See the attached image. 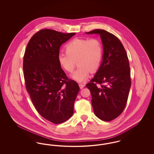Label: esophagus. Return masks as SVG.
<instances>
[{"label": "esophagus", "mask_w": 154, "mask_h": 154, "mask_svg": "<svg viewBox=\"0 0 154 154\" xmlns=\"http://www.w3.org/2000/svg\"><path fill=\"white\" fill-rule=\"evenodd\" d=\"M79 86H80V89H82V88H84V87H85V85L84 84H79Z\"/></svg>", "instance_id": "34e87169"}]
</instances>
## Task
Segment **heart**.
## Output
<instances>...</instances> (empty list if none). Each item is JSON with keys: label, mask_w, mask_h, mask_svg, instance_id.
<instances>
[{"label": "heart", "mask_w": 154, "mask_h": 154, "mask_svg": "<svg viewBox=\"0 0 154 154\" xmlns=\"http://www.w3.org/2000/svg\"><path fill=\"white\" fill-rule=\"evenodd\" d=\"M66 53L59 54V64L65 71L71 73L72 77L79 82L86 80L90 72H96L100 66L103 55L101 41L97 38H75L70 41L65 47Z\"/></svg>", "instance_id": "b5f03b06"}]
</instances>
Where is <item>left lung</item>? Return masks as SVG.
Listing matches in <instances>:
<instances>
[{
	"label": "left lung",
	"mask_w": 154,
	"mask_h": 154,
	"mask_svg": "<svg viewBox=\"0 0 154 154\" xmlns=\"http://www.w3.org/2000/svg\"><path fill=\"white\" fill-rule=\"evenodd\" d=\"M86 33L99 34L103 46L101 65L86 86L96 116L111 121L123 112L127 103L131 86L129 59L122 43L113 34L103 29Z\"/></svg>",
	"instance_id": "8db88e82"
}]
</instances>
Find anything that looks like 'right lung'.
<instances>
[{
	"instance_id": "obj_1",
	"label": "right lung",
	"mask_w": 154,
	"mask_h": 154,
	"mask_svg": "<svg viewBox=\"0 0 154 154\" xmlns=\"http://www.w3.org/2000/svg\"><path fill=\"white\" fill-rule=\"evenodd\" d=\"M75 34L40 30L30 39L23 56L24 80L32 103L43 117L55 124L72 116L80 91L58 60L60 47Z\"/></svg>"
}]
</instances>
